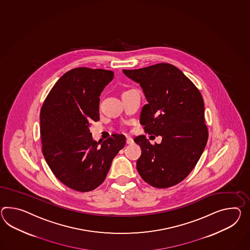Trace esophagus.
I'll list each match as a JSON object with an SVG mask.
<instances>
[{
  "label": "esophagus",
  "instance_id": "1",
  "mask_svg": "<svg viewBox=\"0 0 250 250\" xmlns=\"http://www.w3.org/2000/svg\"><path fill=\"white\" fill-rule=\"evenodd\" d=\"M133 143H134V140L132 138L128 137L127 139H126V145H132Z\"/></svg>",
  "mask_w": 250,
  "mask_h": 250
}]
</instances>
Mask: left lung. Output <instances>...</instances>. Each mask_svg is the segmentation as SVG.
Segmentation results:
<instances>
[{
  "label": "left lung",
  "instance_id": "obj_1",
  "mask_svg": "<svg viewBox=\"0 0 250 250\" xmlns=\"http://www.w3.org/2000/svg\"><path fill=\"white\" fill-rule=\"evenodd\" d=\"M123 72L140 84L148 101L141 112L145 132L163 137L159 145H151L146 135L134 138L142 150L136 169L151 186H174L193 170L207 144L201 92L169 63Z\"/></svg>",
  "mask_w": 250,
  "mask_h": 250
}]
</instances>
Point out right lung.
Segmentation results:
<instances>
[{
  "instance_id": "right-lung-1",
  "label": "right lung",
  "mask_w": 250,
  "mask_h": 250,
  "mask_svg": "<svg viewBox=\"0 0 250 250\" xmlns=\"http://www.w3.org/2000/svg\"><path fill=\"white\" fill-rule=\"evenodd\" d=\"M113 78L112 70L73 68L56 82L41 110L44 158L61 183L77 191L98 188L125 145V135L114 134L99 146L89 131V123L99 120L101 92Z\"/></svg>"
}]
</instances>
